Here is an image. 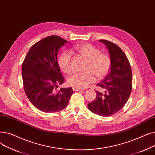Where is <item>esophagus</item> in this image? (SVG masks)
I'll list each match as a JSON object with an SVG mask.
<instances>
[{"instance_id": "esophagus-1", "label": "esophagus", "mask_w": 155, "mask_h": 155, "mask_svg": "<svg viewBox=\"0 0 155 155\" xmlns=\"http://www.w3.org/2000/svg\"><path fill=\"white\" fill-rule=\"evenodd\" d=\"M72 88H73V91H75V92H77V91H78L82 90V88H78V87H73Z\"/></svg>"}]
</instances>
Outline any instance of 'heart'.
Segmentation results:
<instances>
[{
  "label": "heart",
  "mask_w": 155,
  "mask_h": 155,
  "mask_svg": "<svg viewBox=\"0 0 155 155\" xmlns=\"http://www.w3.org/2000/svg\"><path fill=\"white\" fill-rule=\"evenodd\" d=\"M73 49L88 59V61L85 71L75 72L68 77L67 82L69 85L80 88H85L95 82V75L98 78H102L107 74L111 65L110 58L107 54L100 53L98 48L89 43L77 45ZM58 64L63 72H71V55L68 52L61 54Z\"/></svg>",
  "instance_id": "b5f03b06"
}]
</instances>
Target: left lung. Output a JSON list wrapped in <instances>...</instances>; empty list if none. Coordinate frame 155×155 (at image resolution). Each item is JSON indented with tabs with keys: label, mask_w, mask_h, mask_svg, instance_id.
I'll return each instance as SVG.
<instances>
[{
	"label": "left lung",
	"mask_w": 155,
	"mask_h": 155,
	"mask_svg": "<svg viewBox=\"0 0 155 155\" xmlns=\"http://www.w3.org/2000/svg\"><path fill=\"white\" fill-rule=\"evenodd\" d=\"M99 41L107 48L111 65L107 75L97 85L104 92L96 91V98L88 104V107L93 113L106 117L117 112L127 102L132 91L133 77L130 63L123 51L107 40Z\"/></svg>",
	"instance_id": "1"
}]
</instances>
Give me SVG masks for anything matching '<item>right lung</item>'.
<instances>
[{
    "label": "right lung",
    "instance_id": "right-lung-1",
    "mask_svg": "<svg viewBox=\"0 0 155 155\" xmlns=\"http://www.w3.org/2000/svg\"><path fill=\"white\" fill-rule=\"evenodd\" d=\"M67 42L55 35L45 38L31 46L22 63L24 91L32 104L42 112L61 110L73 93L72 88L55 91L64 82L57 55Z\"/></svg>",
    "mask_w": 155,
    "mask_h": 155
}]
</instances>
